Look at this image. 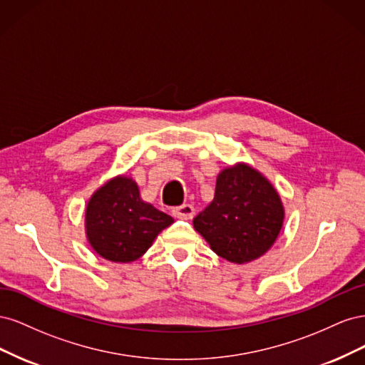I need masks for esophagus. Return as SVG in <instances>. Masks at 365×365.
Here are the masks:
<instances>
[{"mask_svg": "<svg viewBox=\"0 0 365 365\" xmlns=\"http://www.w3.org/2000/svg\"><path fill=\"white\" fill-rule=\"evenodd\" d=\"M172 215L180 219H192L195 215V207L192 204H182L172 208Z\"/></svg>", "mask_w": 365, "mask_h": 365, "instance_id": "obj_1", "label": "esophagus"}]
</instances>
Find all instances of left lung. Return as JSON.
<instances>
[{"mask_svg":"<svg viewBox=\"0 0 365 365\" xmlns=\"http://www.w3.org/2000/svg\"><path fill=\"white\" fill-rule=\"evenodd\" d=\"M283 217L280 196L271 182L250 165L237 164L217 175L213 201L193 225L217 256L247 263L272 247Z\"/></svg>","mask_w":365,"mask_h":365,"instance_id":"1","label":"left lung"}]
</instances>
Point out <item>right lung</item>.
<instances>
[{"instance_id":"1","label":"right lung","mask_w":365,"mask_h":365,"mask_svg":"<svg viewBox=\"0 0 365 365\" xmlns=\"http://www.w3.org/2000/svg\"><path fill=\"white\" fill-rule=\"evenodd\" d=\"M173 219L141 201L138 185L118 176L98 189L88 202L85 225L94 251L106 260L129 263L152 245Z\"/></svg>"}]
</instances>
